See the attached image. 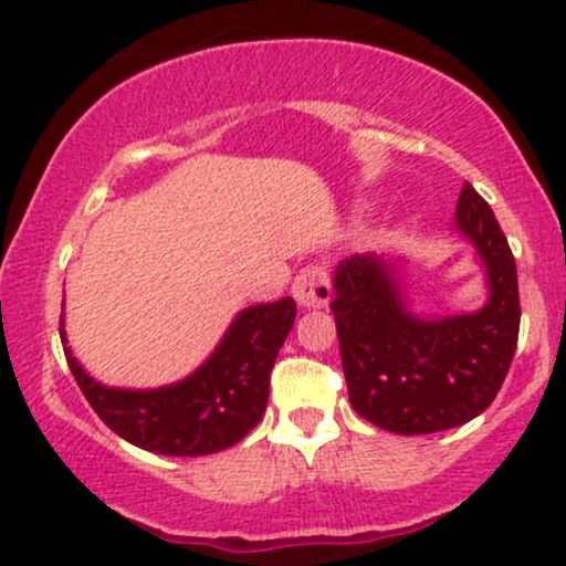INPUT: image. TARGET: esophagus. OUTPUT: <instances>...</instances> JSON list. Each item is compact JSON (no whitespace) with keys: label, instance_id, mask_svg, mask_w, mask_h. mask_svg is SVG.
Here are the masks:
<instances>
[{"label":"esophagus","instance_id":"1","mask_svg":"<svg viewBox=\"0 0 566 566\" xmlns=\"http://www.w3.org/2000/svg\"><path fill=\"white\" fill-rule=\"evenodd\" d=\"M292 295L305 308H324L333 301V284H329V271L324 263H308L292 282Z\"/></svg>","mask_w":566,"mask_h":566}]
</instances>
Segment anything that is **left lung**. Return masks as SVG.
Segmentation results:
<instances>
[{"label":"left lung","mask_w":566,"mask_h":566,"mask_svg":"<svg viewBox=\"0 0 566 566\" xmlns=\"http://www.w3.org/2000/svg\"><path fill=\"white\" fill-rule=\"evenodd\" d=\"M454 218L490 279V301L476 314L418 319L380 258L354 255L335 271L329 308L350 407L405 437L447 431L482 415L516 350L522 305L509 239L471 184H463Z\"/></svg>","instance_id":"obj_1"}]
</instances>
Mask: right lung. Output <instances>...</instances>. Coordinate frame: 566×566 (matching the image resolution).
Segmentation results:
<instances>
[{"mask_svg":"<svg viewBox=\"0 0 566 566\" xmlns=\"http://www.w3.org/2000/svg\"><path fill=\"white\" fill-rule=\"evenodd\" d=\"M292 324V297L252 305L233 319L216 354L191 378L157 391L101 386L74 359L66 333L61 340L84 399L114 433L140 450L193 458L233 447L261 423L271 367Z\"/></svg>","mask_w":566,"mask_h":566,"instance_id":"1","label":"right lung"}]
</instances>
